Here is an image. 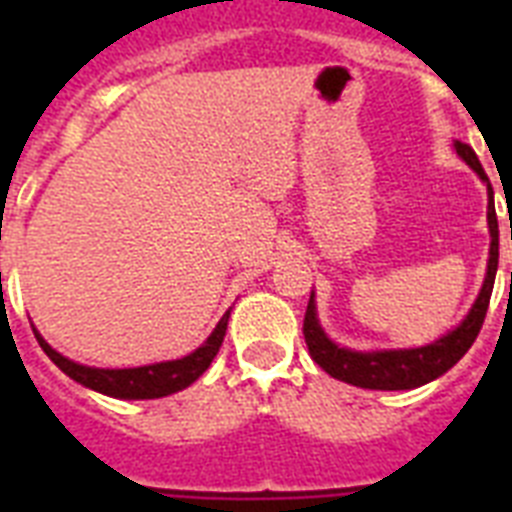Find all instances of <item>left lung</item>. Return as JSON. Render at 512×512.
Listing matches in <instances>:
<instances>
[{
  "mask_svg": "<svg viewBox=\"0 0 512 512\" xmlns=\"http://www.w3.org/2000/svg\"><path fill=\"white\" fill-rule=\"evenodd\" d=\"M457 154L470 170L476 172L486 183V196H489V207H486V220H489V263H486V279L484 287L478 292L476 303L468 311V316L449 329L444 337L436 342L420 345V348H401V350H350L340 348L335 340H329L327 332L321 329L319 313H316V295L311 292L308 300V311H305L303 335L308 342V353L316 364L335 380L356 385V388L369 390H412L420 388L425 382L436 380L444 372H449L457 361H460L473 340L481 332V324L486 319V308H489V297L494 289V276H497V263H500V228H497V212H494V191L484 167L478 162L476 151L465 143H454ZM512 276V273H510Z\"/></svg>",
  "mask_w": 512,
  "mask_h": 512,
  "instance_id": "8db88e82",
  "label": "left lung"
}]
</instances>
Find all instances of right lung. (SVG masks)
Masks as SVG:
<instances>
[{
    "label": "right lung",
    "instance_id": "1",
    "mask_svg": "<svg viewBox=\"0 0 512 512\" xmlns=\"http://www.w3.org/2000/svg\"><path fill=\"white\" fill-rule=\"evenodd\" d=\"M228 319H231V311H225L223 319L217 321L215 332L188 356L148 366H132V369H98V366L76 364V361H71V358H66L63 353L52 348L50 342L44 340L36 329L34 335L44 353L50 356L52 364L58 366L63 374H68L71 380L79 382V385L95 390V393H103V396L140 401V398L170 396V393H177V390L188 388L191 382L199 380L201 374L209 369V364H212V358L217 356L220 345H223Z\"/></svg>",
    "mask_w": 512,
    "mask_h": 512
}]
</instances>
